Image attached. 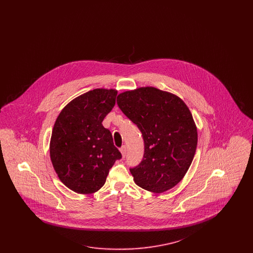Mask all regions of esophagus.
Masks as SVG:
<instances>
[{
  "label": "esophagus",
  "mask_w": 253,
  "mask_h": 253,
  "mask_svg": "<svg viewBox=\"0 0 253 253\" xmlns=\"http://www.w3.org/2000/svg\"><path fill=\"white\" fill-rule=\"evenodd\" d=\"M120 151H121L122 157H125V156H126V153H127V148H126V146H125V145H123V146L121 147V149H120Z\"/></svg>",
  "instance_id": "obj_1"
}]
</instances>
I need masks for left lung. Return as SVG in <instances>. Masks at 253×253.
<instances>
[{"label": "left lung", "instance_id": "1", "mask_svg": "<svg viewBox=\"0 0 253 253\" xmlns=\"http://www.w3.org/2000/svg\"><path fill=\"white\" fill-rule=\"evenodd\" d=\"M117 102L144 140V156L130 169L134 183L161 193L177 185L190 168L197 146L192 113L179 96L156 87L121 93Z\"/></svg>", "mask_w": 253, "mask_h": 253}]
</instances>
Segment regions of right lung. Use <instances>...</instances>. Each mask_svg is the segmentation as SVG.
<instances>
[{"label": "right lung", "instance_id": "add662e5", "mask_svg": "<svg viewBox=\"0 0 253 253\" xmlns=\"http://www.w3.org/2000/svg\"><path fill=\"white\" fill-rule=\"evenodd\" d=\"M118 91L97 88L61 110L50 139V158L60 180L73 192L91 194L105 183L121 152L102 121L116 104Z\"/></svg>", "mask_w": 253, "mask_h": 253}]
</instances>
